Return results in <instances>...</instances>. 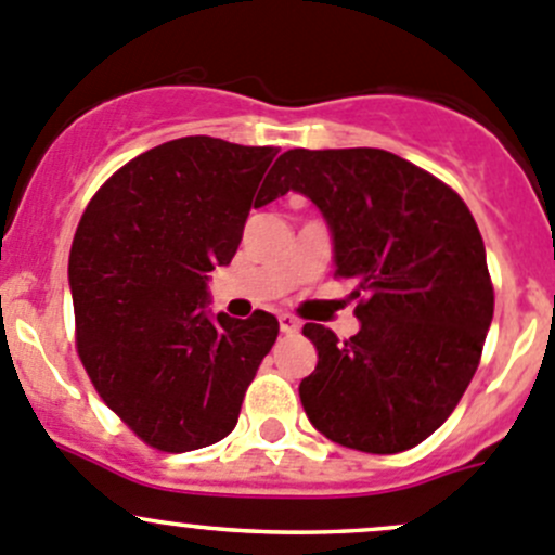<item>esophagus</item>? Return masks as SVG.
Wrapping results in <instances>:
<instances>
[{"label":"esophagus","instance_id":"obj_1","mask_svg":"<svg viewBox=\"0 0 555 555\" xmlns=\"http://www.w3.org/2000/svg\"><path fill=\"white\" fill-rule=\"evenodd\" d=\"M278 321H280V332L283 334H296V328H299V321H296L294 315H288V312H280Z\"/></svg>","mask_w":555,"mask_h":555}]
</instances>
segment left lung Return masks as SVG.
<instances>
[{
  "mask_svg": "<svg viewBox=\"0 0 555 555\" xmlns=\"http://www.w3.org/2000/svg\"><path fill=\"white\" fill-rule=\"evenodd\" d=\"M275 194H305L334 245V275L356 283L361 328L301 334L318 364L299 383L310 424L361 453H402L440 429L464 397L493 318L486 245L462 196L380 147L285 151Z\"/></svg>",
  "mask_w": 555,
  "mask_h": 555,
  "instance_id": "1",
  "label": "left lung"
}]
</instances>
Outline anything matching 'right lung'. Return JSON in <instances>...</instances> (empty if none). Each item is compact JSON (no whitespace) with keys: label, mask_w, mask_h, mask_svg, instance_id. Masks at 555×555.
Listing matches in <instances>:
<instances>
[{"label":"right lung","mask_w":555,"mask_h":555,"mask_svg":"<svg viewBox=\"0 0 555 555\" xmlns=\"http://www.w3.org/2000/svg\"><path fill=\"white\" fill-rule=\"evenodd\" d=\"M278 147L180 137L93 194L69 250L78 353L109 410L156 451L185 453L237 426L278 318L207 310V280L237 254Z\"/></svg>","instance_id":"1"}]
</instances>
